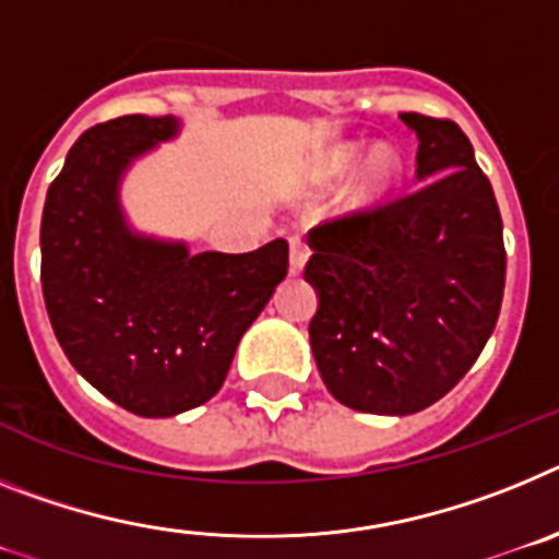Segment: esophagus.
Returning <instances> with one entry per match:
<instances>
[{
    "label": "esophagus",
    "instance_id": "esophagus-1",
    "mask_svg": "<svg viewBox=\"0 0 559 559\" xmlns=\"http://www.w3.org/2000/svg\"><path fill=\"white\" fill-rule=\"evenodd\" d=\"M307 259H309L307 241L300 239V236H289V270H293V275H298L300 270L307 266Z\"/></svg>",
    "mask_w": 559,
    "mask_h": 559
}]
</instances>
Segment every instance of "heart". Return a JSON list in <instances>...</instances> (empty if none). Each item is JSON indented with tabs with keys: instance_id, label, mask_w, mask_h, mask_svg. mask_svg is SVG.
Returning <instances> with one entry per match:
<instances>
[{
	"instance_id": "1",
	"label": "heart",
	"mask_w": 559,
	"mask_h": 559,
	"mask_svg": "<svg viewBox=\"0 0 559 559\" xmlns=\"http://www.w3.org/2000/svg\"><path fill=\"white\" fill-rule=\"evenodd\" d=\"M357 157H360V148H357V145H343V148H337V152L332 154L329 168H332V174H343L357 163ZM396 177H400V159L388 152L377 154V159H373L371 165V186L377 188V191H385V188L394 186Z\"/></svg>"
}]
</instances>
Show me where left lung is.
<instances>
[{"label": "left lung", "instance_id": "1", "mask_svg": "<svg viewBox=\"0 0 559 559\" xmlns=\"http://www.w3.org/2000/svg\"><path fill=\"white\" fill-rule=\"evenodd\" d=\"M419 140L416 191L309 230V323L329 394L405 416L473 368L501 314L503 222L473 143L453 120L402 111Z\"/></svg>", "mask_w": 559, "mask_h": 559}]
</instances>
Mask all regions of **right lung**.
Instances as JSON below:
<instances>
[{"mask_svg":"<svg viewBox=\"0 0 559 559\" xmlns=\"http://www.w3.org/2000/svg\"><path fill=\"white\" fill-rule=\"evenodd\" d=\"M179 132L171 115L92 126L50 182L41 216V289L67 360L138 416L159 419L211 400L241 334L286 278L289 245L188 252L140 236L118 202L140 154Z\"/></svg>","mask_w":559,"mask_h":559,"instance_id":"1","label":"right lung"}]
</instances>
